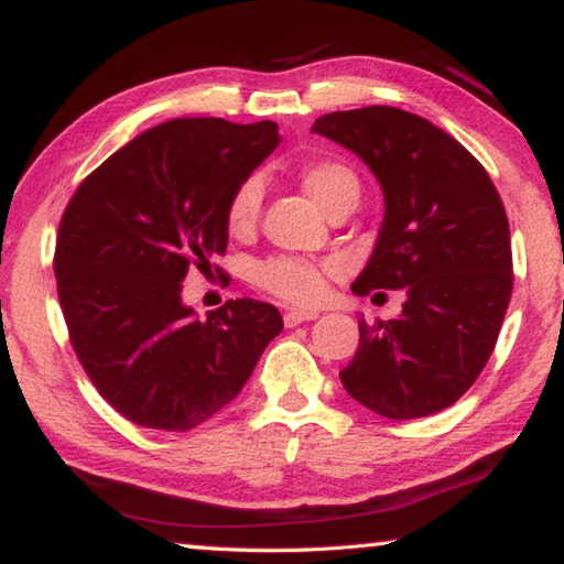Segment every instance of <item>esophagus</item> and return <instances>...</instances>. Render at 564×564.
<instances>
[{"label": "esophagus", "mask_w": 564, "mask_h": 564, "mask_svg": "<svg viewBox=\"0 0 564 564\" xmlns=\"http://www.w3.org/2000/svg\"><path fill=\"white\" fill-rule=\"evenodd\" d=\"M313 318H318V313H316V311L289 308V311L283 313V323H285V328H295V326H301V323H305V321H313Z\"/></svg>", "instance_id": "obj_1"}]
</instances>
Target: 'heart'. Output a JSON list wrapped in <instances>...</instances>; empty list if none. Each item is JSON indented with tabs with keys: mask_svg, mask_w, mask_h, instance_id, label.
I'll return each instance as SVG.
<instances>
[{
	"mask_svg": "<svg viewBox=\"0 0 564 564\" xmlns=\"http://www.w3.org/2000/svg\"><path fill=\"white\" fill-rule=\"evenodd\" d=\"M301 186L313 196V202L326 214H333L338 206L358 204L360 181L348 164L336 159H311L299 169ZM263 202L261 176H248L228 198L226 228L236 238L251 236L259 224ZM338 271V261L305 259V256H271V259L256 265L253 279L259 289L275 295L285 303L308 305L316 303L326 291V279Z\"/></svg>",
	"mask_w": 564,
	"mask_h": 564,
	"instance_id": "1",
	"label": "heart"
}]
</instances>
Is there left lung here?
I'll list each match as a JSON object with an SVG mask.
<instances>
[{
    "label": "left lung",
    "mask_w": 564,
    "mask_h": 564,
    "mask_svg": "<svg viewBox=\"0 0 564 564\" xmlns=\"http://www.w3.org/2000/svg\"><path fill=\"white\" fill-rule=\"evenodd\" d=\"M311 131L366 161L386 196L373 256L352 293H405L398 318L358 321L360 343L340 383L390 420L441 413L482 373L512 295L498 188L460 141L403 109L333 111Z\"/></svg>",
    "instance_id": "left-lung-1"
}]
</instances>
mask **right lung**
<instances>
[{
  "label": "right lung",
  "instance_id": "1",
  "mask_svg": "<svg viewBox=\"0 0 564 564\" xmlns=\"http://www.w3.org/2000/svg\"><path fill=\"white\" fill-rule=\"evenodd\" d=\"M279 141L273 121L159 123L94 169L66 206L54 275L72 348L131 423L202 425L283 330L271 303L226 301L206 321L181 303L188 269L226 253L228 198Z\"/></svg>",
  "mask_w": 564,
  "mask_h": 564
}]
</instances>
